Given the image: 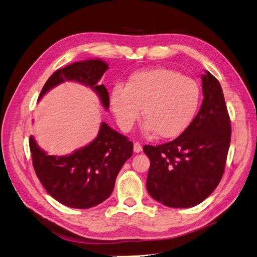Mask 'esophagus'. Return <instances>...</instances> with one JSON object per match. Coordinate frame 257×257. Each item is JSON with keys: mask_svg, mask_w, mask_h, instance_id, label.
<instances>
[{"mask_svg": "<svg viewBox=\"0 0 257 257\" xmlns=\"http://www.w3.org/2000/svg\"><path fill=\"white\" fill-rule=\"evenodd\" d=\"M143 151V147H142V145L139 144V143H134V152L135 153H139V152H142Z\"/></svg>", "mask_w": 257, "mask_h": 257, "instance_id": "34e87169", "label": "esophagus"}]
</instances>
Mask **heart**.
<instances>
[{"instance_id":"1","label":"heart","mask_w":257,"mask_h":257,"mask_svg":"<svg viewBox=\"0 0 257 257\" xmlns=\"http://www.w3.org/2000/svg\"><path fill=\"white\" fill-rule=\"evenodd\" d=\"M200 99V88L193 78L160 67L135 73L126 85L114 84L110 105L121 130L133 127L143 107L146 133L157 132L162 138H172L189 127Z\"/></svg>"}]
</instances>
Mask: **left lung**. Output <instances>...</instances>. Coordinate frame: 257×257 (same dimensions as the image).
I'll return each instance as SVG.
<instances>
[{
	"instance_id": "left-lung-1",
	"label": "left lung",
	"mask_w": 257,
	"mask_h": 257,
	"mask_svg": "<svg viewBox=\"0 0 257 257\" xmlns=\"http://www.w3.org/2000/svg\"><path fill=\"white\" fill-rule=\"evenodd\" d=\"M204 99L183 133L175 141L144 152L150 160L147 190L170 208L200 204L220 183L230 144V120L222 87L209 72L201 75Z\"/></svg>"
}]
</instances>
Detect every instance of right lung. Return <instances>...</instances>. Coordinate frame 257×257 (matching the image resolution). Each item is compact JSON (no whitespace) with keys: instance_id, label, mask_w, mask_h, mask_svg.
<instances>
[{"instance_id":"obj_1","label":"right lung","mask_w":257,"mask_h":257,"mask_svg":"<svg viewBox=\"0 0 257 257\" xmlns=\"http://www.w3.org/2000/svg\"><path fill=\"white\" fill-rule=\"evenodd\" d=\"M108 69L103 60H84L54 72L46 81L38 99L58 84L76 81L91 88L107 110L109 95L99 80ZM30 150L37 178L59 203L88 209L103 203L113 191L121 167L133 154V143L102 122L96 138L68 155H48L30 136Z\"/></svg>"}]
</instances>
